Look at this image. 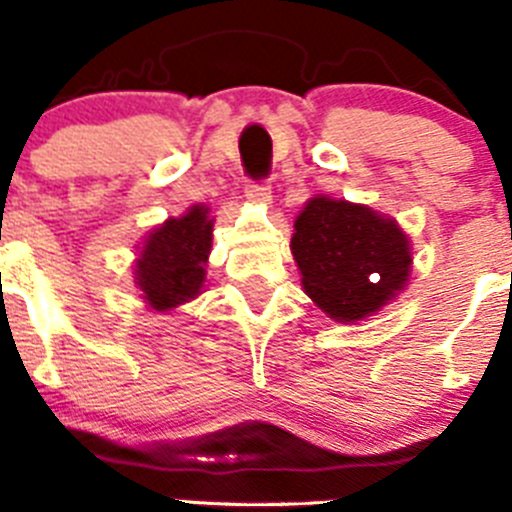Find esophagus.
Instances as JSON below:
<instances>
[{
  "mask_svg": "<svg viewBox=\"0 0 512 512\" xmlns=\"http://www.w3.org/2000/svg\"><path fill=\"white\" fill-rule=\"evenodd\" d=\"M246 198L251 203H261V205H269L271 203V185L269 182H248L246 185Z\"/></svg>",
  "mask_w": 512,
  "mask_h": 512,
  "instance_id": "esophagus-1",
  "label": "esophagus"
}]
</instances>
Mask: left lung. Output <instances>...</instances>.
<instances>
[{
  "label": "left lung",
  "mask_w": 512,
  "mask_h": 512,
  "mask_svg": "<svg viewBox=\"0 0 512 512\" xmlns=\"http://www.w3.org/2000/svg\"><path fill=\"white\" fill-rule=\"evenodd\" d=\"M292 256L302 289L335 322H360L406 289L411 238L368 205L314 195L299 210Z\"/></svg>",
  "instance_id": "left-lung-1"
}]
</instances>
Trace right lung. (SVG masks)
I'll use <instances>...</instances> for the list:
<instances>
[{
	"label": "right lung",
	"instance_id": "1",
	"mask_svg": "<svg viewBox=\"0 0 512 512\" xmlns=\"http://www.w3.org/2000/svg\"><path fill=\"white\" fill-rule=\"evenodd\" d=\"M213 223L208 205L198 203L144 236L134 259V284L149 309L172 312L203 292Z\"/></svg>",
	"mask_w": 512,
	"mask_h": 512
}]
</instances>
